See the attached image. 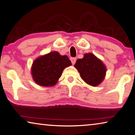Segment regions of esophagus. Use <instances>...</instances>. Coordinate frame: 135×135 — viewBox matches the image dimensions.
Instances as JSON below:
<instances>
[{
  "mask_svg": "<svg viewBox=\"0 0 135 135\" xmlns=\"http://www.w3.org/2000/svg\"><path fill=\"white\" fill-rule=\"evenodd\" d=\"M70 60H71V62L73 65H74V64L76 63V57H71V58H70Z\"/></svg>",
  "mask_w": 135,
  "mask_h": 135,
  "instance_id": "esophagus-1",
  "label": "esophagus"
}]
</instances>
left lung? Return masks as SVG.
Masks as SVG:
<instances>
[{
    "instance_id": "1",
    "label": "left lung",
    "mask_w": 135,
    "mask_h": 135,
    "mask_svg": "<svg viewBox=\"0 0 135 135\" xmlns=\"http://www.w3.org/2000/svg\"><path fill=\"white\" fill-rule=\"evenodd\" d=\"M74 67L80 73L81 78L93 86L99 85L106 75L105 65L92 53L85 54L82 59L77 60Z\"/></svg>"
}]
</instances>
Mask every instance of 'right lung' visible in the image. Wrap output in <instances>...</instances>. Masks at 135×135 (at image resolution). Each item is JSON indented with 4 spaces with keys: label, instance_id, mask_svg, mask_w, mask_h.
Masks as SVG:
<instances>
[{
    "label": "right lung",
    "instance_id": "1",
    "mask_svg": "<svg viewBox=\"0 0 135 135\" xmlns=\"http://www.w3.org/2000/svg\"><path fill=\"white\" fill-rule=\"evenodd\" d=\"M71 65L67 56L52 52L38 57L33 62L32 75L38 85L52 86L57 83L64 69Z\"/></svg>",
    "mask_w": 135,
    "mask_h": 135
}]
</instances>
